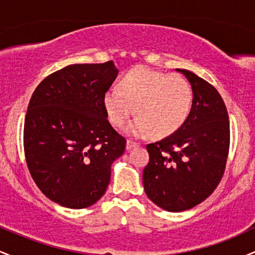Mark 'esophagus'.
<instances>
[{
    "label": "esophagus",
    "mask_w": 255,
    "mask_h": 255,
    "mask_svg": "<svg viewBox=\"0 0 255 255\" xmlns=\"http://www.w3.org/2000/svg\"><path fill=\"white\" fill-rule=\"evenodd\" d=\"M136 146H139V144H137L136 141H134V140H131V139L127 140V146H126V147H127V150H131V148L136 147Z\"/></svg>",
    "instance_id": "obj_1"
}]
</instances>
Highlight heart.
Masks as SVG:
<instances>
[{"mask_svg": "<svg viewBox=\"0 0 255 255\" xmlns=\"http://www.w3.org/2000/svg\"><path fill=\"white\" fill-rule=\"evenodd\" d=\"M192 103L193 91L186 78L146 67L130 69L120 81V90L109 89L103 97L108 120L116 128L124 127L135 109L137 118L129 131L137 136L175 133L188 119Z\"/></svg>", "mask_w": 255, "mask_h": 255, "instance_id": "1", "label": "heart"}]
</instances>
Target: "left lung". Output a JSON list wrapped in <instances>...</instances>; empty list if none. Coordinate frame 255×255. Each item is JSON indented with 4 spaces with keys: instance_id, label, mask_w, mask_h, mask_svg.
<instances>
[{
    "instance_id": "8db88e82",
    "label": "left lung",
    "mask_w": 255,
    "mask_h": 255,
    "mask_svg": "<svg viewBox=\"0 0 255 255\" xmlns=\"http://www.w3.org/2000/svg\"><path fill=\"white\" fill-rule=\"evenodd\" d=\"M177 71L191 83V113L174 134L146 145L150 160L142 171L147 197L169 212L186 211L212 194L230 146L229 116L218 91L194 73Z\"/></svg>"
}]
</instances>
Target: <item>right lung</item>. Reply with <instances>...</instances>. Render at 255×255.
Instances as JSON below:
<instances>
[{
  "mask_svg": "<svg viewBox=\"0 0 255 255\" xmlns=\"http://www.w3.org/2000/svg\"><path fill=\"white\" fill-rule=\"evenodd\" d=\"M113 61L71 64L48 75L28 103L24 125L27 168L50 200L85 209L104 195L126 137L111 127L103 97L118 77Z\"/></svg>",
  "mask_w": 255,
  "mask_h": 255,
  "instance_id": "obj_1",
  "label": "right lung"
}]
</instances>
